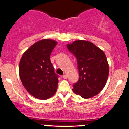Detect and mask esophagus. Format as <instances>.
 <instances>
[{
    "instance_id": "34e87169",
    "label": "esophagus",
    "mask_w": 129,
    "mask_h": 129,
    "mask_svg": "<svg viewBox=\"0 0 129 129\" xmlns=\"http://www.w3.org/2000/svg\"><path fill=\"white\" fill-rule=\"evenodd\" d=\"M62 78H63V79H67V76L66 75H63L62 76Z\"/></svg>"
}]
</instances>
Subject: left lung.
<instances>
[{
    "instance_id": "obj_1",
    "label": "left lung",
    "mask_w": 129,
    "mask_h": 129,
    "mask_svg": "<svg viewBox=\"0 0 129 129\" xmlns=\"http://www.w3.org/2000/svg\"><path fill=\"white\" fill-rule=\"evenodd\" d=\"M67 47L77 59L79 78L72 90L83 98L93 97L107 82L109 66L105 53L94 44L77 40Z\"/></svg>"
}]
</instances>
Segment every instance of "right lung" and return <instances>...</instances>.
I'll return each mask as SVG.
<instances>
[{"label":"right lung","instance_id":"add662e5","mask_svg":"<svg viewBox=\"0 0 129 129\" xmlns=\"http://www.w3.org/2000/svg\"><path fill=\"white\" fill-rule=\"evenodd\" d=\"M57 42L44 39L25 51L19 63V72L23 87L31 95L47 100L56 92L58 76L50 61V55Z\"/></svg>","mask_w":129,"mask_h":129}]
</instances>
